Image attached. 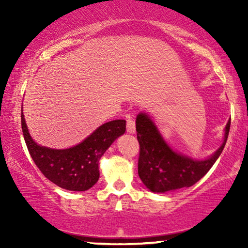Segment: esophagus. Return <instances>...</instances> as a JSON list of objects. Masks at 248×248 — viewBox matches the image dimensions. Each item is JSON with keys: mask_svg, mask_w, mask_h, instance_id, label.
Here are the masks:
<instances>
[{"mask_svg": "<svg viewBox=\"0 0 248 248\" xmlns=\"http://www.w3.org/2000/svg\"><path fill=\"white\" fill-rule=\"evenodd\" d=\"M126 131L131 134L135 133V122L132 115H127L126 116Z\"/></svg>", "mask_w": 248, "mask_h": 248, "instance_id": "1", "label": "esophagus"}]
</instances>
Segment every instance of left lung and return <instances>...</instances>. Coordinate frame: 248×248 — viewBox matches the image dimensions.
<instances>
[{
	"label": "left lung",
	"mask_w": 248,
	"mask_h": 248,
	"mask_svg": "<svg viewBox=\"0 0 248 248\" xmlns=\"http://www.w3.org/2000/svg\"><path fill=\"white\" fill-rule=\"evenodd\" d=\"M135 125L140 144L139 176L151 192L166 193L194 185L210 170L225 148L230 120L226 125L222 144L211 157L204 160H196L172 150L148 114H139Z\"/></svg>",
	"instance_id": "left-lung-1"
}]
</instances>
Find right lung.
<instances>
[{
    "instance_id": "add662e5",
    "label": "right lung",
    "mask_w": 248,
    "mask_h": 248,
    "mask_svg": "<svg viewBox=\"0 0 248 248\" xmlns=\"http://www.w3.org/2000/svg\"><path fill=\"white\" fill-rule=\"evenodd\" d=\"M21 126L29 154L44 176L67 191L82 192L98 182L100 158L111 143L125 133L126 121L115 120L105 123L81 143L67 149L37 144L30 137L22 110Z\"/></svg>"
}]
</instances>
